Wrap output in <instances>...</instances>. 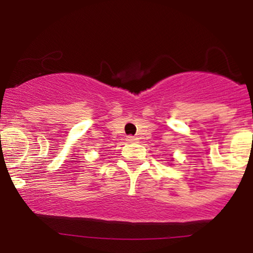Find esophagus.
<instances>
[{
  "label": "esophagus",
  "mask_w": 253,
  "mask_h": 253,
  "mask_svg": "<svg viewBox=\"0 0 253 253\" xmlns=\"http://www.w3.org/2000/svg\"><path fill=\"white\" fill-rule=\"evenodd\" d=\"M127 143H135V141H138V138L136 136H133V135H128L126 138Z\"/></svg>",
  "instance_id": "esophagus-1"
}]
</instances>
